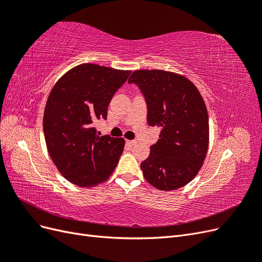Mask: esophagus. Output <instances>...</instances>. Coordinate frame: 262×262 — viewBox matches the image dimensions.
<instances>
[{
    "mask_svg": "<svg viewBox=\"0 0 262 262\" xmlns=\"http://www.w3.org/2000/svg\"><path fill=\"white\" fill-rule=\"evenodd\" d=\"M126 144L130 145V146H133V145L137 144V141L136 140H128V141H126Z\"/></svg>",
    "mask_w": 262,
    "mask_h": 262,
    "instance_id": "esophagus-1",
    "label": "esophagus"
}]
</instances>
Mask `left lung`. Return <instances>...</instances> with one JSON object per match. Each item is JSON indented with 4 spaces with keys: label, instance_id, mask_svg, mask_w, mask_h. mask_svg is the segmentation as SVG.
Listing matches in <instances>:
<instances>
[{
    "label": "left lung",
    "instance_id": "left-lung-1",
    "mask_svg": "<svg viewBox=\"0 0 262 262\" xmlns=\"http://www.w3.org/2000/svg\"><path fill=\"white\" fill-rule=\"evenodd\" d=\"M128 83L143 95L148 125L162 128L141 163L144 178L163 191L184 187L196 176L208 150L209 117L202 96L185 76L161 70L134 71Z\"/></svg>",
    "mask_w": 262,
    "mask_h": 262
}]
</instances>
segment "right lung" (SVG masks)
<instances>
[{"mask_svg": "<svg viewBox=\"0 0 262 262\" xmlns=\"http://www.w3.org/2000/svg\"><path fill=\"white\" fill-rule=\"evenodd\" d=\"M130 73L85 63L70 70L52 89L43 115L46 144L54 165L72 184L98 185L116 169L124 140L100 137L94 123L106 120L110 100Z\"/></svg>", "mask_w": 262, "mask_h": 262, "instance_id": "right-lung-1", "label": "right lung"}]
</instances>
